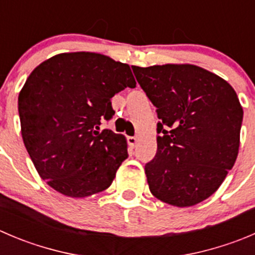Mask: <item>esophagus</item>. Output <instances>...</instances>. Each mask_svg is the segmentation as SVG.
Returning <instances> with one entry per match:
<instances>
[{
	"label": "esophagus",
	"mask_w": 255,
	"mask_h": 255,
	"mask_svg": "<svg viewBox=\"0 0 255 255\" xmlns=\"http://www.w3.org/2000/svg\"><path fill=\"white\" fill-rule=\"evenodd\" d=\"M127 140H128V144H129V147L134 148L135 145H137V143H138V137H137V135H133V137H128Z\"/></svg>",
	"instance_id": "34e87169"
}]
</instances>
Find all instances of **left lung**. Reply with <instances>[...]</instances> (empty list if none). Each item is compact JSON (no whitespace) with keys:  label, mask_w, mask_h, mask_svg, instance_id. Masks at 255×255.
<instances>
[{"label":"left lung","mask_w":255,"mask_h":255,"mask_svg":"<svg viewBox=\"0 0 255 255\" xmlns=\"http://www.w3.org/2000/svg\"><path fill=\"white\" fill-rule=\"evenodd\" d=\"M157 107V153L144 167L150 193L174 207L201 203L236 163L243 108L231 85L194 65L132 66Z\"/></svg>","instance_id":"1"}]
</instances>
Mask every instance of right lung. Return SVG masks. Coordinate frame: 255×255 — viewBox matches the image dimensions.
Segmentation results:
<instances>
[{
  "instance_id": "obj_1",
  "label": "right lung",
  "mask_w": 255,
  "mask_h": 255,
  "mask_svg": "<svg viewBox=\"0 0 255 255\" xmlns=\"http://www.w3.org/2000/svg\"><path fill=\"white\" fill-rule=\"evenodd\" d=\"M127 87H135L129 66L93 52L56 54L32 71L18 95L21 133L49 187L85 198L112 184L127 139L100 126L115 115L111 98Z\"/></svg>"
}]
</instances>
